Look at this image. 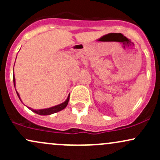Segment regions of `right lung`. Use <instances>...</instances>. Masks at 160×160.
I'll return each instance as SVG.
<instances>
[{
    "label": "right lung",
    "instance_id": "obj_1",
    "mask_svg": "<svg viewBox=\"0 0 160 160\" xmlns=\"http://www.w3.org/2000/svg\"><path fill=\"white\" fill-rule=\"evenodd\" d=\"M13 83H14V86H15V78H14V75H13ZM16 93H17V95H18V96H19V98L20 99L19 93H18L17 92H16ZM69 97H70V95H69L68 97L67 100H66L65 102H63V103H62V104H58V105L54 106V107L47 108V109L34 110V109H32V108H28L31 110V111H32L33 112H34V113H38V114H39V115H49V114H52V113H57V112L62 111V110H63L64 108H66V106H67L68 104V101H69V98H70Z\"/></svg>",
    "mask_w": 160,
    "mask_h": 160
}]
</instances>
